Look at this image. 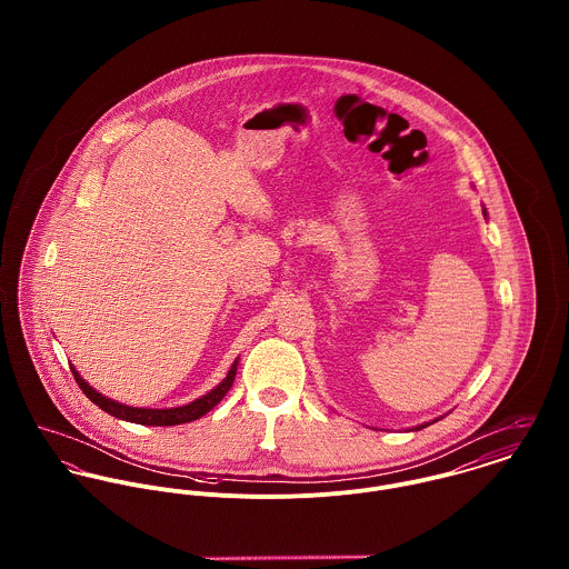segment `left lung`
Here are the masks:
<instances>
[{"instance_id": "left-lung-1", "label": "left lung", "mask_w": 569, "mask_h": 569, "mask_svg": "<svg viewBox=\"0 0 569 569\" xmlns=\"http://www.w3.org/2000/svg\"><path fill=\"white\" fill-rule=\"evenodd\" d=\"M422 427H425V425H422ZM422 427H418V429H422Z\"/></svg>"}]
</instances>
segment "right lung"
<instances>
[{
	"mask_svg": "<svg viewBox=\"0 0 569 569\" xmlns=\"http://www.w3.org/2000/svg\"><path fill=\"white\" fill-rule=\"evenodd\" d=\"M237 366L239 361H234V366L230 368L228 377L206 397L188 403L183 407H170V409H144V407H129L122 403H116L102 395H98L91 386H87L81 379V375L72 368V375L82 390V395L93 403L100 407L102 411L120 418V420H129V422H138V425H149V427H170V425H181V422H190L201 418L203 413H208L217 403H221V399L232 390L234 386V377H237Z\"/></svg>",
	"mask_w": 569,
	"mask_h": 569,
	"instance_id": "1",
	"label": "right lung"
}]
</instances>
